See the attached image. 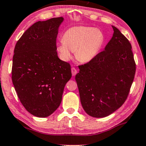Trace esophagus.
Instances as JSON below:
<instances>
[{"label": "esophagus", "instance_id": "obj_1", "mask_svg": "<svg viewBox=\"0 0 146 146\" xmlns=\"http://www.w3.org/2000/svg\"><path fill=\"white\" fill-rule=\"evenodd\" d=\"M72 74L73 76H75L77 74V70L75 68H72Z\"/></svg>", "mask_w": 146, "mask_h": 146}]
</instances>
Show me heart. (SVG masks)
I'll return each mask as SVG.
<instances>
[{"label": "heart", "instance_id": "b5f03b06", "mask_svg": "<svg viewBox=\"0 0 146 146\" xmlns=\"http://www.w3.org/2000/svg\"><path fill=\"white\" fill-rule=\"evenodd\" d=\"M104 43L101 30L91 27L76 26L64 32L63 41L57 45V51L64 61H68L75 52L78 61L87 63L97 56Z\"/></svg>", "mask_w": 146, "mask_h": 146}]
</instances>
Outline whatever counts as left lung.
Returning a JSON list of instances; mask_svg holds the SVG:
<instances>
[{
  "mask_svg": "<svg viewBox=\"0 0 146 146\" xmlns=\"http://www.w3.org/2000/svg\"><path fill=\"white\" fill-rule=\"evenodd\" d=\"M112 27L114 33L105 50L79 66L75 77L83 109L96 118L107 117L121 107L135 76L131 43L117 27Z\"/></svg>",
  "mask_w": 146,
  "mask_h": 146,
  "instance_id": "8db88e82",
  "label": "left lung"
}]
</instances>
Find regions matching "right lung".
Returning a JSON list of instances; mask_svg holds the SVG:
<instances>
[{
    "mask_svg": "<svg viewBox=\"0 0 146 146\" xmlns=\"http://www.w3.org/2000/svg\"><path fill=\"white\" fill-rule=\"evenodd\" d=\"M64 18L37 21L17 42L12 81L21 103L31 115L47 117L59 107L71 78L70 65L58 58L56 38Z\"/></svg>",
    "mask_w": 146,
    "mask_h": 146,
    "instance_id": "1",
    "label": "right lung"
}]
</instances>
